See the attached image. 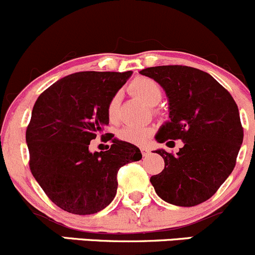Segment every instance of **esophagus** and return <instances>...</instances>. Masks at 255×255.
I'll list each match as a JSON object with an SVG mask.
<instances>
[{
  "mask_svg": "<svg viewBox=\"0 0 255 255\" xmlns=\"http://www.w3.org/2000/svg\"><path fill=\"white\" fill-rule=\"evenodd\" d=\"M140 152H142L143 157H147V155L149 154V149H148V148H145V147L140 148Z\"/></svg>",
  "mask_w": 255,
  "mask_h": 255,
  "instance_id": "obj_1",
  "label": "esophagus"
}]
</instances>
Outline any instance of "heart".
<instances>
[{
    "label": "heart",
    "mask_w": 255,
    "mask_h": 255,
    "mask_svg": "<svg viewBox=\"0 0 255 255\" xmlns=\"http://www.w3.org/2000/svg\"><path fill=\"white\" fill-rule=\"evenodd\" d=\"M129 91L144 101L147 105L155 106L162 98V88L157 81L149 77H137L129 83ZM118 108H120V95L116 93L111 97L107 105V116L111 122H117ZM152 134V129L148 127L127 126L118 132V138L132 144H143Z\"/></svg>",
    "instance_id": "1"
}]
</instances>
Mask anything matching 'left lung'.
<instances>
[{"label": "left lung", "mask_w": 255, "mask_h": 255, "mask_svg": "<svg viewBox=\"0 0 255 255\" xmlns=\"http://www.w3.org/2000/svg\"><path fill=\"white\" fill-rule=\"evenodd\" d=\"M140 75L157 81L169 101L170 121L160 127L155 139L168 145L177 139L184 143L177 154L155 150L164 159V169L150 177L155 193L180 207L208 201L236 167L243 142L236 101L198 68L157 66Z\"/></svg>", "instance_id": "8db88e82"}]
</instances>
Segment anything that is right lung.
Here are the masks:
<instances>
[{
    "instance_id": "obj_1",
    "label": "right lung",
    "mask_w": 255,
    "mask_h": 255,
    "mask_svg": "<svg viewBox=\"0 0 255 255\" xmlns=\"http://www.w3.org/2000/svg\"><path fill=\"white\" fill-rule=\"evenodd\" d=\"M132 75L78 72L49 86L37 98L26 129L29 169L46 196L63 211L93 214L117 193L121 167L142 158L134 144L105 133L107 105ZM101 134L113 140L105 152L91 153L89 142Z\"/></svg>"
}]
</instances>
